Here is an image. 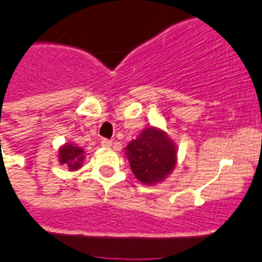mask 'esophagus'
I'll list each match as a JSON object with an SVG mask.
<instances>
[{
	"mask_svg": "<svg viewBox=\"0 0 262 262\" xmlns=\"http://www.w3.org/2000/svg\"><path fill=\"white\" fill-rule=\"evenodd\" d=\"M101 145H102V147H111L112 141L111 139H102Z\"/></svg>",
	"mask_w": 262,
	"mask_h": 262,
	"instance_id": "34e87169",
	"label": "esophagus"
}]
</instances>
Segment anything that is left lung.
Wrapping results in <instances>:
<instances>
[{"mask_svg":"<svg viewBox=\"0 0 262 262\" xmlns=\"http://www.w3.org/2000/svg\"><path fill=\"white\" fill-rule=\"evenodd\" d=\"M132 172L146 185H155L168 177L177 163V147L161 129L146 128L125 147Z\"/></svg>","mask_w":262,"mask_h":262,"instance_id":"left-lung-1","label":"left lung"}]
</instances>
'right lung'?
Masks as SVG:
<instances>
[{
	"label": "right lung",
	"instance_id": "obj_1",
	"mask_svg": "<svg viewBox=\"0 0 262 262\" xmlns=\"http://www.w3.org/2000/svg\"><path fill=\"white\" fill-rule=\"evenodd\" d=\"M84 159V150L79 146L66 143L64 146L59 148L60 164H64L70 170H77L79 168H81Z\"/></svg>",
	"mask_w": 262,
	"mask_h": 262
}]
</instances>
